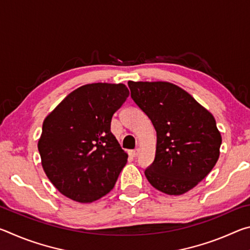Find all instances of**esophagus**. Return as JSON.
<instances>
[{
	"mask_svg": "<svg viewBox=\"0 0 250 250\" xmlns=\"http://www.w3.org/2000/svg\"><path fill=\"white\" fill-rule=\"evenodd\" d=\"M138 154H139V150L138 149L130 151V155L132 156V158H135V156H138Z\"/></svg>",
	"mask_w": 250,
	"mask_h": 250,
	"instance_id": "1",
	"label": "esophagus"
}]
</instances>
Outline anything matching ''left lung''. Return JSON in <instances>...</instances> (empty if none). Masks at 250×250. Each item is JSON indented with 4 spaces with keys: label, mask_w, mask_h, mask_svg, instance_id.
<instances>
[{
    "label": "left lung",
    "mask_w": 250,
    "mask_h": 250,
    "mask_svg": "<svg viewBox=\"0 0 250 250\" xmlns=\"http://www.w3.org/2000/svg\"><path fill=\"white\" fill-rule=\"evenodd\" d=\"M131 98L156 131L155 158L145 171L147 181L168 195H181L211 171L222 137L211 113L175 84L129 82Z\"/></svg>",
    "instance_id": "8db88e82"
}]
</instances>
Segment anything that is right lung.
<instances>
[{
    "mask_svg": "<svg viewBox=\"0 0 250 250\" xmlns=\"http://www.w3.org/2000/svg\"><path fill=\"white\" fill-rule=\"evenodd\" d=\"M128 96L124 83L84 84L46 117L39 141L42 166L62 195L91 203L113 188L128 154L110 126Z\"/></svg>",
    "mask_w": 250,
    "mask_h": 250,
    "instance_id": "obj_1",
    "label": "right lung"
}]
</instances>
